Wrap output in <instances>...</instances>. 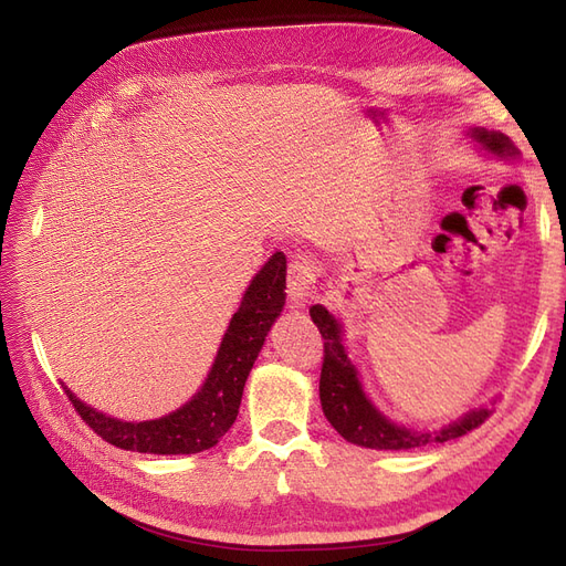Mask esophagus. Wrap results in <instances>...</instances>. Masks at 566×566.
I'll use <instances>...</instances> for the list:
<instances>
[{
  "label": "esophagus",
  "mask_w": 566,
  "mask_h": 566,
  "mask_svg": "<svg viewBox=\"0 0 566 566\" xmlns=\"http://www.w3.org/2000/svg\"><path fill=\"white\" fill-rule=\"evenodd\" d=\"M314 297V269L306 262H293L287 269V300L293 306H304Z\"/></svg>",
  "instance_id": "esophagus-1"
}]
</instances>
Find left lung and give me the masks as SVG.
Masks as SVG:
<instances>
[{
    "label": "left lung",
    "mask_w": 566,
    "mask_h": 566,
    "mask_svg": "<svg viewBox=\"0 0 566 566\" xmlns=\"http://www.w3.org/2000/svg\"><path fill=\"white\" fill-rule=\"evenodd\" d=\"M468 139L474 144L476 153L491 160H517L520 150L510 142V136L503 132H493L486 127H470ZM312 321L323 337V368H321V385L318 397L323 406V416L335 427L342 439L364 449L375 451H408L420 449L427 443H443L468 434L474 427L482 424L491 408L479 406L468 410L458 420L441 424L437 430H416V427L399 424L397 420L387 418L382 410L373 403L366 394L361 373L354 366L347 352L345 328L342 321L325 310L323 304H314L310 310ZM495 403V399H493Z\"/></svg>",
    "instance_id": "left-lung-1"
}]
</instances>
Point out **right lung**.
Masks as SVG:
<instances>
[{
    "label": "right lung",
    "instance_id": "1",
    "mask_svg": "<svg viewBox=\"0 0 566 566\" xmlns=\"http://www.w3.org/2000/svg\"><path fill=\"white\" fill-rule=\"evenodd\" d=\"M285 306V254L273 252L254 273L243 300L219 342L217 356L200 389L172 413L156 420H119L101 413L63 389L82 420L108 443L153 455H191L217 447L238 418L248 375L260 356L271 325Z\"/></svg>",
    "mask_w": 566,
    "mask_h": 566
}]
</instances>
